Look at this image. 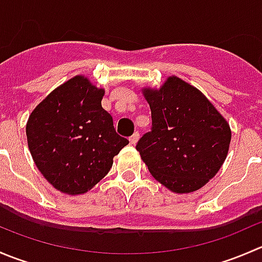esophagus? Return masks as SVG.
I'll return each instance as SVG.
<instances>
[{"instance_id": "obj_1", "label": "esophagus", "mask_w": 262, "mask_h": 262, "mask_svg": "<svg viewBox=\"0 0 262 262\" xmlns=\"http://www.w3.org/2000/svg\"><path fill=\"white\" fill-rule=\"evenodd\" d=\"M138 139H139V133H138V132H136V133H134L133 136L130 137V138H129V142H130V144H133V146H134V144L138 142Z\"/></svg>"}]
</instances>
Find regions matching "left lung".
<instances>
[{
    "label": "left lung",
    "mask_w": 262,
    "mask_h": 262,
    "mask_svg": "<svg viewBox=\"0 0 262 262\" xmlns=\"http://www.w3.org/2000/svg\"><path fill=\"white\" fill-rule=\"evenodd\" d=\"M143 95L152 129L136 148L149 172L178 194L204 186L226 160L229 124L196 87L175 76L160 90L144 89Z\"/></svg>",
    "instance_id": "1"
}]
</instances>
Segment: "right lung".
<instances>
[{
	"instance_id": "obj_1",
	"label": "right lung",
	"mask_w": 262,
	"mask_h": 262,
	"mask_svg": "<svg viewBox=\"0 0 262 262\" xmlns=\"http://www.w3.org/2000/svg\"><path fill=\"white\" fill-rule=\"evenodd\" d=\"M105 91L76 76L52 91L29 116V149L36 167L59 191L83 194L106 176L129 143L102 109Z\"/></svg>"
}]
</instances>
